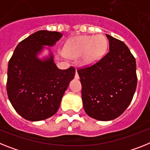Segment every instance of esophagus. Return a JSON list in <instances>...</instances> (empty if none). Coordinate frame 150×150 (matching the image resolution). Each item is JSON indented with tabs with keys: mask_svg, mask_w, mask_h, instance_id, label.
Here are the masks:
<instances>
[{
	"mask_svg": "<svg viewBox=\"0 0 150 150\" xmlns=\"http://www.w3.org/2000/svg\"><path fill=\"white\" fill-rule=\"evenodd\" d=\"M75 78L76 79H79V74H78L77 71H75Z\"/></svg>",
	"mask_w": 150,
	"mask_h": 150,
	"instance_id": "1",
	"label": "esophagus"
}]
</instances>
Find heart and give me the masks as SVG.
Here are the masks:
<instances>
[{
    "instance_id": "heart-1",
    "label": "heart",
    "mask_w": 150,
    "mask_h": 150,
    "mask_svg": "<svg viewBox=\"0 0 150 150\" xmlns=\"http://www.w3.org/2000/svg\"><path fill=\"white\" fill-rule=\"evenodd\" d=\"M108 49V40L103 35L75 36L65 46V53L68 57L81 56V63L91 65L96 63L105 54Z\"/></svg>"
}]
</instances>
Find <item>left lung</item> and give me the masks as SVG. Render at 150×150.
Wrapping results in <instances>:
<instances>
[{
	"instance_id": "8db88e82",
	"label": "left lung",
	"mask_w": 150,
	"mask_h": 150,
	"mask_svg": "<svg viewBox=\"0 0 150 150\" xmlns=\"http://www.w3.org/2000/svg\"><path fill=\"white\" fill-rule=\"evenodd\" d=\"M109 51L96 63L77 70L83 107L91 117L114 120L129 106L137 85L136 59L124 42L106 34Z\"/></svg>"
}]
</instances>
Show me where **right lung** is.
<instances>
[{
  "mask_svg": "<svg viewBox=\"0 0 150 150\" xmlns=\"http://www.w3.org/2000/svg\"><path fill=\"white\" fill-rule=\"evenodd\" d=\"M61 33L40 30L18 44L8 62L7 91L15 110L24 119L39 121L50 117L59 108L62 98L75 76L72 66L58 69L50 52L40 60L43 46H52Z\"/></svg>",
  "mask_w": 150,
  "mask_h": 150,
  "instance_id": "add662e5",
  "label": "right lung"
}]
</instances>
